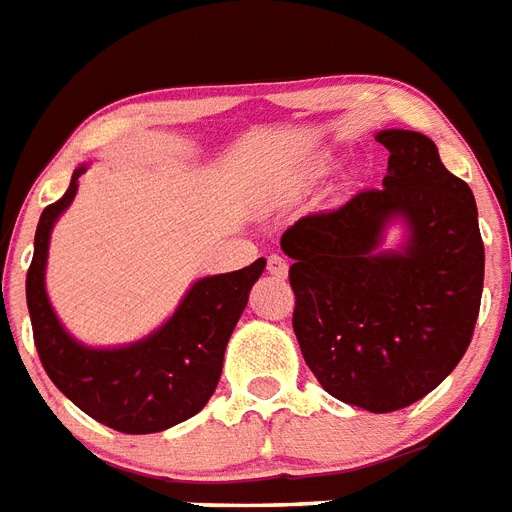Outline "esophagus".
<instances>
[{"label":"esophagus","mask_w":512,"mask_h":512,"mask_svg":"<svg viewBox=\"0 0 512 512\" xmlns=\"http://www.w3.org/2000/svg\"><path fill=\"white\" fill-rule=\"evenodd\" d=\"M268 273H271V276H279V279H284V276L289 273L287 257H281V255L268 257Z\"/></svg>","instance_id":"34e87169"}]
</instances>
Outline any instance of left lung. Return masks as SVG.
Here are the masks:
<instances>
[{
  "instance_id": "8db88e82",
  "label": "left lung",
  "mask_w": 512,
  "mask_h": 512,
  "mask_svg": "<svg viewBox=\"0 0 512 512\" xmlns=\"http://www.w3.org/2000/svg\"><path fill=\"white\" fill-rule=\"evenodd\" d=\"M382 188L313 212L281 236L292 257L297 342L329 396L385 414L420 401L460 364L484 292V241L465 180L446 170L436 143L382 130ZM404 219L398 253L381 233Z\"/></svg>"
}]
</instances>
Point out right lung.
<instances>
[{
  "instance_id": "obj_1",
  "label": "right lung",
  "mask_w": 512,
  "mask_h": 512,
  "mask_svg": "<svg viewBox=\"0 0 512 512\" xmlns=\"http://www.w3.org/2000/svg\"><path fill=\"white\" fill-rule=\"evenodd\" d=\"M84 170H74L68 191L44 207L36 225L34 260L26 276L36 353L55 388L92 420L132 436L159 433L201 412L215 393L228 337L265 260L196 281L177 311L146 340L122 348H87L63 329L44 289L52 225L74 201Z\"/></svg>"
}]
</instances>
